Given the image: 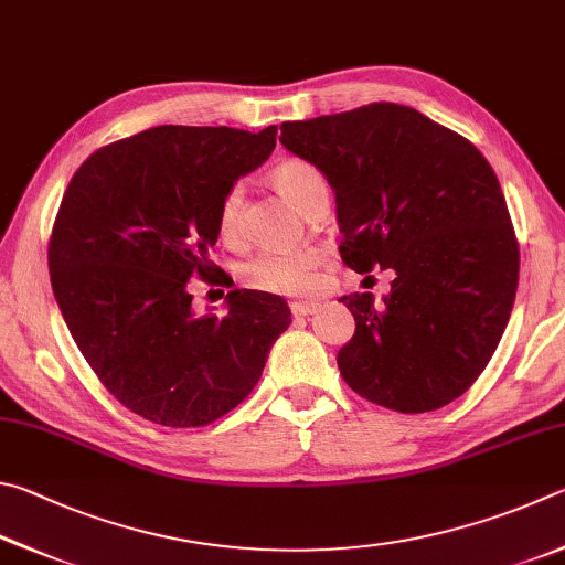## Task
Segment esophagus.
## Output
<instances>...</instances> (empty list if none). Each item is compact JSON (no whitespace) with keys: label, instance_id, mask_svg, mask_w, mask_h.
<instances>
[{"label":"esophagus","instance_id":"esophagus-1","mask_svg":"<svg viewBox=\"0 0 565 565\" xmlns=\"http://www.w3.org/2000/svg\"><path fill=\"white\" fill-rule=\"evenodd\" d=\"M290 310H292L295 318H308V315H315V312L320 310V305L318 302H302V300H298V302H290Z\"/></svg>","mask_w":565,"mask_h":565}]
</instances>
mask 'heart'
<instances>
[{"instance_id": "1", "label": "heart", "mask_w": 565, "mask_h": 565, "mask_svg": "<svg viewBox=\"0 0 565 565\" xmlns=\"http://www.w3.org/2000/svg\"><path fill=\"white\" fill-rule=\"evenodd\" d=\"M270 183L302 215H308L315 203L328 198V183L320 168L300 158L277 163L270 171ZM243 198V183H233L217 203V233L225 243L241 241ZM241 280L250 290L267 295H285V298L310 295L322 282V253L318 247H302L292 253H260L241 265Z\"/></svg>"}]
</instances>
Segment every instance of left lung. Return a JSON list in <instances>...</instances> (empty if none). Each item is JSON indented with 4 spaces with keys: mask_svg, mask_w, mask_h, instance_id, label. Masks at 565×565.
I'll return each mask as SVG.
<instances>
[{
    "mask_svg": "<svg viewBox=\"0 0 565 565\" xmlns=\"http://www.w3.org/2000/svg\"><path fill=\"white\" fill-rule=\"evenodd\" d=\"M280 131L332 185L342 263L394 270L382 302L372 292L342 298L358 322L338 352L342 380L402 414L461 397L497 352L519 285L516 233L487 158L390 102Z\"/></svg>",
    "mask_w": 565,
    "mask_h": 565,
    "instance_id": "obj_1",
    "label": "left lung"
}]
</instances>
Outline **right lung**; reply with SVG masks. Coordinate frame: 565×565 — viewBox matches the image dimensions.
Instances as JSON below:
<instances>
[{"label": "right lung", "instance_id": "1", "mask_svg": "<svg viewBox=\"0 0 565 565\" xmlns=\"http://www.w3.org/2000/svg\"><path fill=\"white\" fill-rule=\"evenodd\" d=\"M275 136L156 126L98 148L66 188L49 241L54 298L88 367L138 417L173 429L221 419L288 330L280 295L231 290L217 318L191 310L188 282L227 280L207 260L217 203L267 161Z\"/></svg>", "mask_w": 565, "mask_h": 565}]
</instances>
